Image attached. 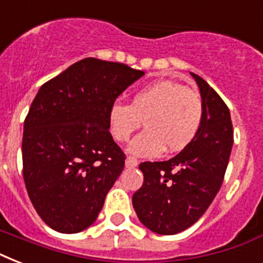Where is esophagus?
<instances>
[{
	"label": "esophagus",
	"mask_w": 263,
	"mask_h": 263,
	"mask_svg": "<svg viewBox=\"0 0 263 263\" xmlns=\"http://www.w3.org/2000/svg\"><path fill=\"white\" fill-rule=\"evenodd\" d=\"M138 160L136 158H134V157H128L127 160H125V166L127 168H135V166H138Z\"/></svg>",
	"instance_id": "1"
}]
</instances>
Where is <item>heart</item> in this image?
I'll use <instances>...</instances> for the list:
<instances>
[{"label":"heart","instance_id":"obj_1","mask_svg":"<svg viewBox=\"0 0 263 263\" xmlns=\"http://www.w3.org/2000/svg\"><path fill=\"white\" fill-rule=\"evenodd\" d=\"M203 119L199 92L172 80H161L136 91L131 103H111L107 125L113 139L123 143L142 125L129 152L140 157H156L164 152H181L195 139Z\"/></svg>","mask_w":263,"mask_h":263}]
</instances>
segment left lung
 <instances>
[{
	"mask_svg": "<svg viewBox=\"0 0 263 263\" xmlns=\"http://www.w3.org/2000/svg\"><path fill=\"white\" fill-rule=\"evenodd\" d=\"M203 101L198 135L168 161L142 162L143 184L132 196L140 222L158 235L194 225L221 188L233 144L228 106L200 76L191 73Z\"/></svg>",
	"mask_w": 263,
	"mask_h": 263,
	"instance_id": "8db88e82",
	"label": "left lung"
}]
</instances>
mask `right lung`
<instances>
[{
  "instance_id": "add662e5",
  "label": "right lung",
  "mask_w": 263,
  "mask_h": 263,
  "mask_svg": "<svg viewBox=\"0 0 263 263\" xmlns=\"http://www.w3.org/2000/svg\"><path fill=\"white\" fill-rule=\"evenodd\" d=\"M143 75L88 57L39 88L24 120L23 177L51 229L78 233L97 220L125 160L109 132L107 111Z\"/></svg>"
}]
</instances>
